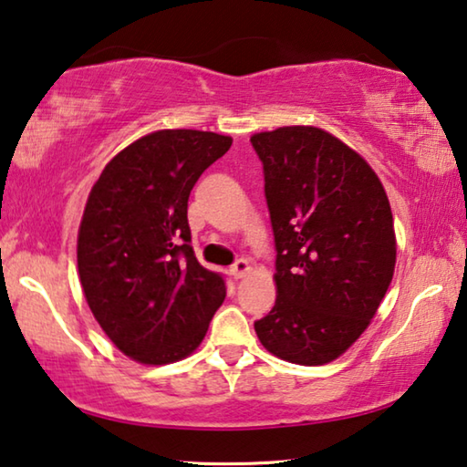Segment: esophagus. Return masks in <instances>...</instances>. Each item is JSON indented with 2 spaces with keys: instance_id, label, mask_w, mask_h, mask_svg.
<instances>
[{
  "instance_id": "esophagus-1",
  "label": "esophagus",
  "mask_w": 467,
  "mask_h": 467,
  "mask_svg": "<svg viewBox=\"0 0 467 467\" xmlns=\"http://www.w3.org/2000/svg\"><path fill=\"white\" fill-rule=\"evenodd\" d=\"M249 270H251V265H249L247 259H236V262L233 264V267H231V272H233L234 278H243V275L247 274Z\"/></svg>"
}]
</instances>
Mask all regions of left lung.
Masks as SVG:
<instances>
[{"instance_id": "obj_1", "label": "left lung", "mask_w": 467, "mask_h": 467, "mask_svg": "<svg viewBox=\"0 0 467 467\" xmlns=\"http://www.w3.org/2000/svg\"><path fill=\"white\" fill-rule=\"evenodd\" d=\"M251 144L264 164L278 288L257 337L282 360L326 365L357 342L391 284L389 200L365 158L319 128L255 133Z\"/></svg>"}]
</instances>
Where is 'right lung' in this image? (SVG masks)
<instances>
[{
	"label": "right lung",
	"mask_w": 467,
	"mask_h": 467,
	"mask_svg": "<svg viewBox=\"0 0 467 467\" xmlns=\"http://www.w3.org/2000/svg\"><path fill=\"white\" fill-rule=\"evenodd\" d=\"M231 144L212 131H154L121 150L92 187L78 272L94 319L133 360L185 358L223 305L224 275L197 262L187 200Z\"/></svg>",
	"instance_id": "obj_1"
}]
</instances>
